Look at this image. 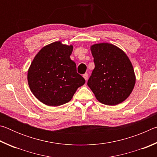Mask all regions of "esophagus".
Masks as SVG:
<instances>
[{
  "mask_svg": "<svg viewBox=\"0 0 157 157\" xmlns=\"http://www.w3.org/2000/svg\"><path fill=\"white\" fill-rule=\"evenodd\" d=\"M83 78H84V79L85 80H87V79H88V74L87 73H85V74H84L83 75Z\"/></svg>",
  "mask_w": 157,
  "mask_h": 157,
  "instance_id": "34e87169",
  "label": "esophagus"
}]
</instances>
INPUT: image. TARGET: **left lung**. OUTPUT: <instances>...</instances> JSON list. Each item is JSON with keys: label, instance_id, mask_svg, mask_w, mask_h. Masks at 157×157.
Instances as JSON below:
<instances>
[{"label": "left lung", "instance_id": "1", "mask_svg": "<svg viewBox=\"0 0 157 157\" xmlns=\"http://www.w3.org/2000/svg\"><path fill=\"white\" fill-rule=\"evenodd\" d=\"M95 68L87 84L100 102L116 105L131 94L136 75L131 61L123 50L109 43L91 46Z\"/></svg>", "mask_w": 157, "mask_h": 157}]
</instances>
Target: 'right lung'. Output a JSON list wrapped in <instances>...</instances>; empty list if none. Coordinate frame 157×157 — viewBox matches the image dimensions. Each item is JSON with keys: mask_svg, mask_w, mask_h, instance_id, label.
Masks as SVG:
<instances>
[{"mask_svg": "<svg viewBox=\"0 0 157 157\" xmlns=\"http://www.w3.org/2000/svg\"><path fill=\"white\" fill-rule=\"evenodd\" d=\"M73 45L55 41L44 46L28 71L30 91L41 102L57 107L68 102L85 79L77 73L70 56Z\"/></svg>", "mask_w": 157, "mask_h": 157, "instance_id": "add662e5", "label": "right lung"}]
</instances>
